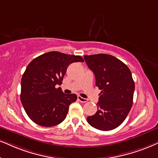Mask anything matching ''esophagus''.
<instances>
[{
    "label": "esophagus",
    "mask_w": 158,
    "mask_h": 158,
    "mask_svg": "<svg viewBox=\"0 0 158 158\" xmlns=\"http://www.w3.org/2000/svg\"><path fill=\"white\" fill-rule=\"evenodd\" d=\"M78 100H79V101L81 103L87 102V99H86V98H82L81 96H78Z\"/></svg>",
    "instance_id": "1"
}]
</instances>
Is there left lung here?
I'll return each instance as SVG.
<instances>
[{"instance_id":"8db88e82","label":"left lung","mask_w":158,"mask_h":158,"mask_svg":"<svg viewBox=\"0 0 158 158\" xmlns=\"http://www.w3.org/2000/svg\"><path fill=\"white\" fill-rule=\"evenodd\" d=\"M95 74V85L101 89L98 111L87 123L101 131H111L123 123L133 105L135 84L131 70L117 57L106 54L85 55Z\"/></svg>"}]
</instances>
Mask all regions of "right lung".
<instances>
[{
	"mask_svg": "<svg viewBox=\"0 0 158 158\" xmlns=\"http://www.w3.org/2000/svg\"><path fill=\"white\" fill-rule=\"evenodd\" d=\"M84 62L81 56L49 52L33 59L21 80L20 100L32 121L44 127L55 126L64 120L76 94H65L60 85L68 66Z\"/></svg>",
	"mask_w": 158,
	"mask_h": 158,
	"instance_id": "obj_1",
	"label": "right lung"
}]
</instances>
